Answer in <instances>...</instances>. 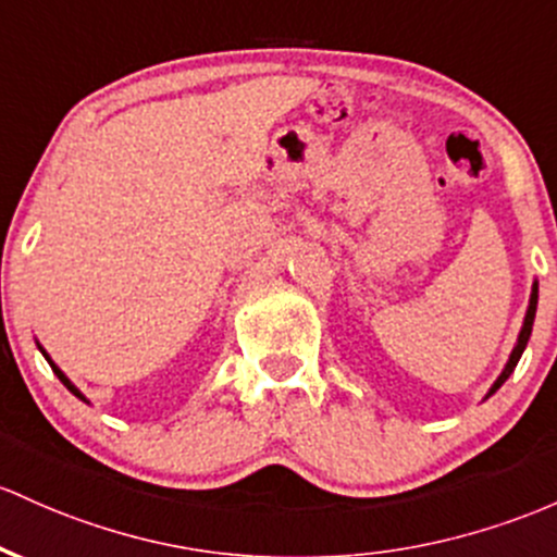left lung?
I'll use <instances>...</instances> for the list:
<instances>
[{"label":"left lung","mask_w":557,"mask_h":557,"mask_svg":"<svg viewBox=\"0 0 557 557\" xmlns=\"http://www.w3.org/2000/svg\"><path fill=\"white\" fill-rule=\"evenodd\" d=\"M536 298H540V285H536V283H534V288H531V301H529V311H527V320H523L521 335H518V344H516V348H512L510 359H507V364H505L503 375H499V377H497V381H494V386H492V391H488V396H492V394H494V391H497V388H499V386H503V383L507 381V377H510V372H512V370H516L518 359H521L523 348H527V344H529V335H531V327H534V314H536Z\"/></svg>","instance_id":"obj_1"}]
</instances>
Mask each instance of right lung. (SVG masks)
I'll use <instances>...</instances> for the list:
<instances>
[{
	"label": "right lung",
	"mask_w": 557,
	"mask_h": 557,
	"mask_svg": "<svg viewBox=\"0 0 557 557\" xmlns=\"http://www.w3.org/2000/svg\"><path fill=\"white\" fill-rule=\"evenodd\" d=\"M41 354H45V351H41ZM45 357H47V354H45ZM47 362H50V357H47ZM50 364H52V362H50ZM52 370H54V375H58V377H60V381H63V386H65V388H69L73 396H78V399H84V396H82V391H78L76 386H73V383L69 381V377H65V375H63V372H60L58 368H54V364H52Z\"/></svg>",
	"instance_id": "obj_1"
}]
</instances>
